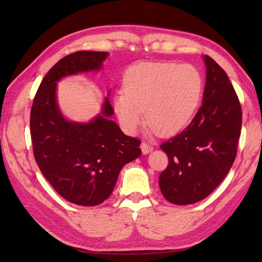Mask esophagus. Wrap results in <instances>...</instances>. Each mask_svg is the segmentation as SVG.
Masks as SVG:
<instances>
[{
    "label": "esophagus",
    "mask_w": 262,
    "mask_h": 262,
    "mask_svg": "<svg viewBox=\"0 0 262 262\" xmlns=\"http://www.w3.org/2000/svg\"><path fill=\"white\" fill-rule=\"evenodd\" d=\"M141 149H142L143 154H148V153H151L153 151V146L148 145V144L145 143V142H143L141 144Z\"/></svg>",
    "instance_id": "34e87169"
}]
</instances>
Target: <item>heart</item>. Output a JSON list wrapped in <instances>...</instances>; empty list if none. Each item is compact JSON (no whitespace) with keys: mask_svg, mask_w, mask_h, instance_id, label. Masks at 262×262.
Masks as SVG:
<instances>
[{"mask_svg":"<svg viewBox=\"0 0 262 262\" xmlns=\"http://www.w3.org/2000/svg\"><path fill=\"white\" fill-rule=\"evenodd\" d=\"M203 85L199 71L190 64L140 63L127 71L124 92L114 98L115 113L130 135L144 122V110L151 132L176 134L192 119Z\"/></svg>","mask_w":262,"mask_h":262,"instance_id":"heart-1","label":"heart"}]
</instances>
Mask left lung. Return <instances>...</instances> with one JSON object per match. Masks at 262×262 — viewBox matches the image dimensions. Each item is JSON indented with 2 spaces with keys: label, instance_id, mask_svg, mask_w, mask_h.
<instances>
[{
  "label": "left lung",
  "instance_id": "left-lung-1",
  "mask_svg": "<svg viewBox=\"0 0 262 262\" xmlns=\"http://www.w3.org/2000/svg\"><path fill=\"white\" fill-rule=\"evenodd\" d=\"M203 104L185 130L163 143L169 165L159 186L176 205L200 202L229 173L241 135L242 110L225 71L207 55Z\"/></svg>",
  "mask_w": 262,
  "mask_h": 262
}]
</instances>
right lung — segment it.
Returning <instances> with one entry per match:
<instances>
[{"mask_svg":"<svg viewBox=\"0 0 262 262\" xmlns=\"http://www.w3.org/2000/svg\"><path fill=\"white\" fill-rule=\"evenodd\" d=\"M107 52H76L49 70L39 85L30 114L33 155L41 173L60 196L81 206L103 203L125 164L142 154L141 141L127 136L110 118L108 98L89 122L66 119L57 102V82L63 77L97 72ZM109 97V96H108Z\"/></svg>","mask_w":262,"mask_h":262,"instance_id":"1","label":"right lung"}]
</instances>
